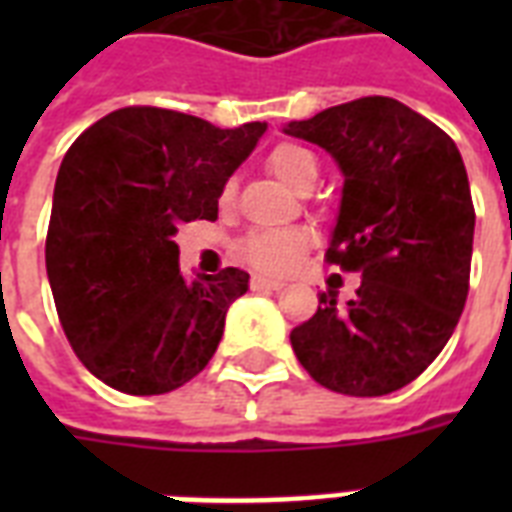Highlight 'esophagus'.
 <instances>
[{
  "instance_id": "obj_1",
  "label": "esophagus",
  "mask_w": 512,
  "mask_h": 512,
  "mask_svg": "<svg viewBox=\"0 0 512 512\" xmlns=\"http://www.w3.org/2000/svg\"><path fill=\"white\" fill-rule=\"evenodd\" d=\"M249 287L257 289V292H279L284 284L281 281H273V279H265V276H252V281H249Z\"/></svg>"
}]
</instances>
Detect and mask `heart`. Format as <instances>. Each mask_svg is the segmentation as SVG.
Segmentation results:
<instances>
[{"label": "heart", "instance_id": "1", "mask_svg": "<svg viewBox=\"0 0 512 512\" xmlns=\"http://www.w3.org/2000/svg\"><path fill=\"white\" fill-rule=\"evenodd\" d=\"M268 170L295 191H303L308 183H316L319 164L316 156L295 143H281L265 159ZM233 196V180L223 188V199ZM311 247V233L305 228H255L249 231L236 247L241 263L265 276H287L303 263L305 252Z\"/></svg>", "mask_w": 512, "mask_h": 512}]
</instances>
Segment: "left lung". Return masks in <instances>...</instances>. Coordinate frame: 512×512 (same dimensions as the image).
<instances>
[{
	"instance_id": "8db88e82",
	"label": "left lung",
	"mask_w": 512,
	"mask_h": 512,
	"mask_svg": "<svg viewBox=\"0 0 512 512\" xmlns=\"http://www.w3.org/2000/svg\"><path fill=\"white\" fill-rule=\"evenodd\" d=\"M287 135L340 164L327 263L361 273L345 308L332 292L292 329L305 372L345 396H385L420 377L452 337L470 289L476 209L454 140L393 98H358Z\"/></svg>"
}]
</instances>
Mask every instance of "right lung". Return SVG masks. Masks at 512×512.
I'll return each mask as SVG.
<instances>
[{"instance_id": "1", "label": "right lung", "mask_w": 512, "mask_h": 512, "mask_svg": "<svg viewBox=\"0 0 512 512\" xmlns=\"http://www.w3.org/2000/svg\"><path fill=\"white\" fill-rule=\"evenodd\" d=\"M265 132L220 130L170 108L127 106L63 156L44 244L55 311L98 380L132 396L180 388L209 364L249 273L188 279L177 225L215 220L217 199Z\"/></svg>"}]
</instances>
